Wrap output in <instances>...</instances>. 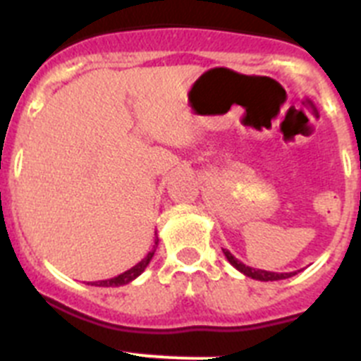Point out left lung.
<instances>
[{
	"instance_id": "left-lung-1",
	"label": "left lung",
	"mask_w": 361,
	"mask_h": 361,
	"mask_svg": "<svg viewBox=\"0 0 361 361\" xmlns=\"http://www.w3.org/2000/svg\"><path fill=\"white\" fill-rule=\"evenodd\" d=\"M224 257L228 258V262L231 264L235 269H238L240 273H244L245 276H250L253 280H260V282H275V280H286L291 279V276L296 275V271H291V273H275V271H264V269H255V267L245 266L244 262H240L238 258L233 257L228 250H222Z\"/></svg>"
}]
</instances>
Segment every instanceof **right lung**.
Instances as JSON below:
<instances>
[{
	"label": "right lung",
	"instance_id": "add662e5",
	"mask_svg": "<svg viewBox=\"0 0 361 361\" xmlns=\"http://www.w3.org/2000/svg\"><path fill=\"white\" fill-rule=\"evenodd\" d=\"M159 245V237L157 233H155V244H153L152 251H149L148 255H146L145 258H142L141 262L135 264L133 267H130L128 271H124V273H121V275L114 276V279H108V280H99V282H92V286H97V288H119V286H126V283H130L132 280H135L137 276L142 275L145 273V269L148 267L149 260L153 258V255H155V250H157Z\"/></svg>",
	"mask_w": 361,
	"mask_h": 361
}]
</instances>
